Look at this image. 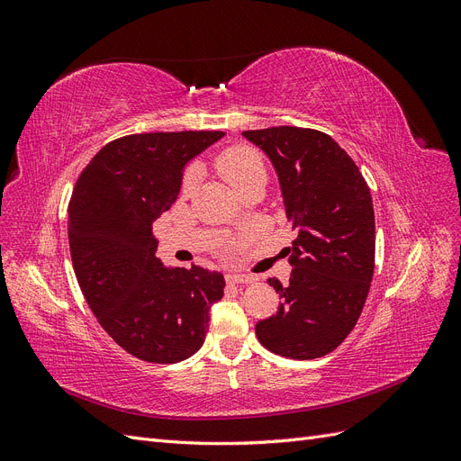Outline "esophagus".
<instances>
[{
    "mask_svg": "<svg viewBox=\"0 0 461 461\" xmlns=\"http://www.w3.org/2000/svg\"><path fill=\"white\" fill-rule=\"evenodd\" d=\"M227 281L232 285H249L256 281V276L244 275V273H232V275H227Z\"/></svg>",
    "mask_w": 461,
    "mask_h": 461,
    "instance_id": "34e87169",
    "label": "esophagus"
}]
</instances>
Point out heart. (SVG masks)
Instances as JSON below:
<instances>
[{"label": "heart", "instance_id": "b5f03b06", "mask_svg": "<svg viewBox=\"0 0 461 461\" xmlns=\"http://www.w3.org/2000/svg\"><path fill=\"white\" fill-rule=\"evenodd\" d=\"M217 171L225 176L229 183L240 190L244 185L256 176H265V163L259 156V151L248 146H234L222 149L215 158ZM198 180V167L190 165L180 180V194L188 196V194L196 186Z\"/></svg>", "mask_w": 461, "mask_h": 461}]
</instances>
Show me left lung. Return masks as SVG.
Here are the masks:
<instances>
[{"label":"left lung","instance_id":"8db88e82","mask_svg":"<svg viewBox=\"0 0 461 461\" xmlns=\"http://www.w3.org/2000/svg\"><path fill=\"white\" fill-rule=\"evenodd\" d=\"M273 161L286 219L296 240L286 286L267 278L278 308L256 325L258 340L276 356L315 359L344 342L364 310L375 271L371 192L354 159L325 132L271 127L242 132Z\"/></svg>","mask_w":461,"mask_h":461}]
</instances>
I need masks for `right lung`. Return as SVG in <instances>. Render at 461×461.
<instances>
[{"label": "right lung", "instance_id": "right-lung-1", "mask_svg": "<svg viewBox=\"0 0 461 461\" xmlns=\"http://www.w3.org/2000/svg\"><path fill=\"white\" fill-rule=\"evenodd\" d=\"M222 136H121L82 169L68 202V248L82 294L109 337L148 364H176L196 354L209 308L225 290L221 273L198 265L167 269L151 230L175 203L186 161Z\"/></svg>", "mask_w": 461, "mask_h": 461}]
</instances>
